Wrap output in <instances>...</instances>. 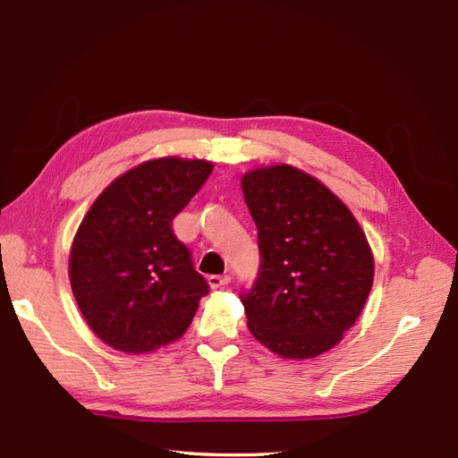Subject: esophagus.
<instances>
[{"label": "esophagus", "instance_id": "34e87169", "mask_svg": "<svg viewBox=\"0 0 458 458\" xmlns=\"http://www.w3.org/2000/svg\"><path fill=\"white\" fill-rule=\"evenodd\" d=\"M208 284H209L211 289H221V287H225L227 284H231V276L229 274H225V276H209Z\"/></svg>", "mask_w": 458, "mask_h": 458}]
</instances>
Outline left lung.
I'll return each instance as SVG.
<instances>
[{"mask_svg": "<svg viewBox=\"0 0 458 458\" xmlns=\"http://www.w3.org/2000/svg\"><path fill=\"white\" fill-rule=\"evenodd\" d=\"M259 229L260 267L241 303L252 336L287 360L334 348L373 285V254L352 211L292 165L242 176Z\"/></svg>", "mask_w": 458, "mask_h": 458, "instance_id": "1", "label": "left lung"}]
</instances>
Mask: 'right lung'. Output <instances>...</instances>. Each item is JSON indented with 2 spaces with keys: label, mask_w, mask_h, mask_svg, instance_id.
Wrapping results in <instances>:
<instances>
[{
  "label": "right lung",
  "mask_w": 458,
  "mask_h": 458,
  "mask_svg": "<svg viewBox=\"0 0 458 458\" xmlns=\"http://www.w3.org/2000/svg\"><path fill=\"white\" fill-rule=\"evenodd\" d=\"M211 171L199 159L141 163L106 186L83 217L70 256L72 292L110 348L148 353L191 327L209 285L173 219Z\"/></svg>",
  "instance_id": "add662e5"
}]
</instances>
